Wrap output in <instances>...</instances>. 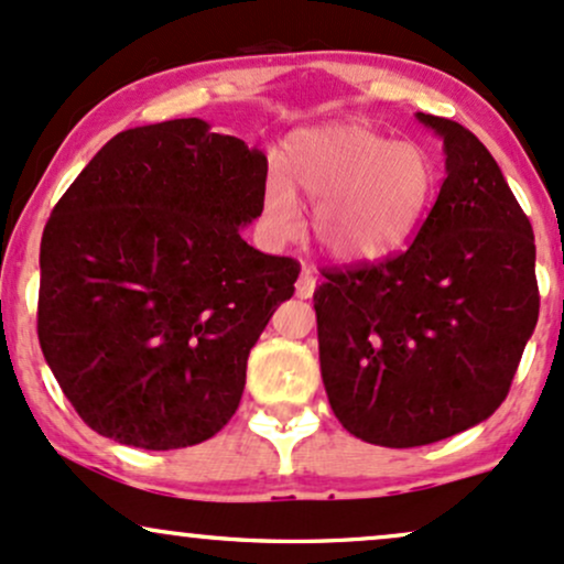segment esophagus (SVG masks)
I'll use <instances>...</instances> for the list:
<instances>
[{"label": "esophagus", "instance_id": "34e87169", "mask_svg": "<svg viewBox=\"0 0 564 564\" xmlns=\"http://www.w3.org/2000/svg\"><path fill=\"white\" fill-rule=\"evenodd\" d=\"M314 290H316V274L308 267H303L301 276H297V284H295V295L297 297H311V295H314Z\"/></svg>", "mask_w": 564, "mask_h": 564}]
</instances>
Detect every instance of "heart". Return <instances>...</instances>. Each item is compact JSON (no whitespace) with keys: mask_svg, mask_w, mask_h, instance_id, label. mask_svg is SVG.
Instances as JSON below:
<instances>
[{"mask_svg":"<svg viewBox=\"0 0 564 564\" xmlns=\"http://www.w3.org/2000/svg\"><path fill=\"white\" fill-rule=\"evenodd\" d=\"M435 163L414 142H393L359 123L295 137L288 176L269 171L263 216L280 237L297 229L301 192L314 205V240L343 263L377 261L401 250L435 197Z\"/></svg>","mask_w":564,"mask_h":564,"instance_id":"heart-1","label":"heart"}]
</instances>
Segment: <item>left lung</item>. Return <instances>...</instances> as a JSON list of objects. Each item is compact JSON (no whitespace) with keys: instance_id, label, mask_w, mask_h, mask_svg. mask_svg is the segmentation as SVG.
Here are the masks:
<instances>
[{"instance_id":"1","label":"left lung","mask_w":564,"mask_h":564,"mask_svg":"<svg viewBox=\"0 0 564 564\" xmlns=\"http://www.w3.org/2000/svg\"><path fill=\"white\" fill-rule=\"evenodd\" d=\"M416 118L446 152L433 210L403 253L324 269L314 293L329 406L350 435L388 448L488 420L539 322L533 227L499 163L462 123Z\"/></svg>"}]
</instances>
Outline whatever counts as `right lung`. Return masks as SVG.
<instances>
[{"instance_id": "add662e5", "label": "right lung", "mask_w": 564, "mask_h": 564, "mask_svg": "<svg viewBox=\"0 0 564 564\" xmlns=\"http://www.w3.org/2000/svg\"><path fill=\"white\" fill-rule=\"evenodd\" d=\"M267 155L200 118L121 131L44 227L39 343L95 433L169 452L237 412L250 348L301 263L250 248Z\"/></svg>"}]
</instances>
